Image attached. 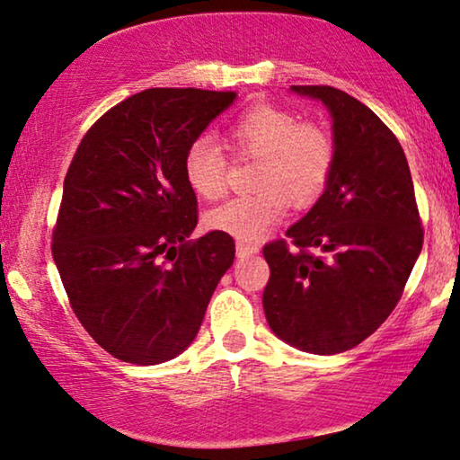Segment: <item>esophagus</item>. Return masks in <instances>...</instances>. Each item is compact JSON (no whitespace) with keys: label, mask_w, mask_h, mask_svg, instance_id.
Listing matches in <instances>:
<instances>
[{"label":"esophagus","mask_w":460,"mask_h":460,"mask_svg":"<svg viewBox=\"0 0 460 460\" xmlns=\"http://www.w3.org/2000/svg\"><path fill=\"white\" fill-rule=\"evenodd\" d=\"M256 252H259V243L237 242V256H240V259H248V256H254Z\"/></svg>","instance_id":"obj_1"}]
</instances>
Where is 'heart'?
<instances>
[{
    "label": "heart",
    "instance_id": "b5f03b06",
    "mask_svg": "<svg viewBox=\"0 0 460 460\" xmlns=\"http://www.w3.org/2000/svg\"><path fill=\"white\" fill-rule=\"evenodd\" d=\"M226 143L240 157H256L254 187L208 214V226L256 242L290 206H307L328 185L334 140L315 121H298L290 109L252 102L226 128ZM182 174L195 195L220 199L226 191V157L210 138H195L182 155Z\"/></svg>",
    "mask_w": 460,
    "mask_h": 460
}]
</instances>
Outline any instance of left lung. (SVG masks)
I'll return each mask as SVG.
<instances>
[{
	"mask_svg": "<svg viewBox=\"0 0 460 460\" xmlns=\"http://www.w3.org/2000/svg\"><path fill=\"white\" fill-rule=\"evenodd\" d=\"M332 115L334 168L322 198L262 248L271 269L262 309L288 345L334 355L387 320L422 248L414 185L395 134L332 85H292Z\"/></svg>",
	"mask_w": 460,
	"mask_h": 460,
	"instance_id": "1",
	"label": "left lung"
}]
</instances>
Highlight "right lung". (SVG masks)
<instances>
[{"instance_id":"1","label":"right lung","mask_w":460,"mask_h":460,"mask_svg":"<svg viewBox=\"0 0 460 460\" xmlns=\"http://www.w3.org/2000/svg\"><path fill=\"white\" fill-rule=\"evenodd\" d=\"M235 96L138 92L94 121L66 170L52 256L79 323L121 362L153 366L185 351L234 265L229 234L189 240L198 198L182 155Z\"/></svg>"}]
</instances>
